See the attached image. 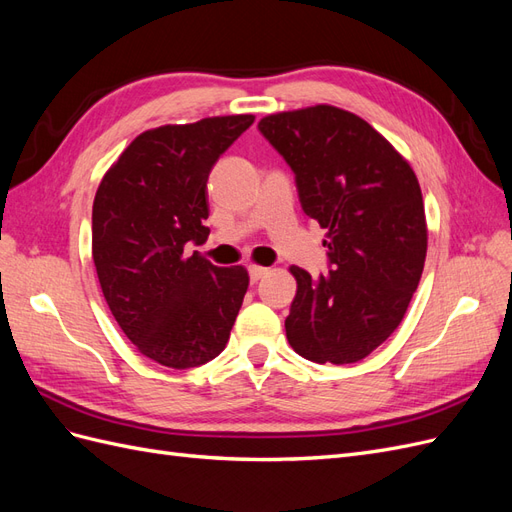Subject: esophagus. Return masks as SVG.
Returning <instances> with one entry per match:
<instances>
[{"label":"esophagus","instance_id":"esophagus-1","mask_svg":"<svg viewBox=\"0 0 512 512\" xmlns=\"http://www.w3.org/2000/svg\"><path fill=\"white\" fill-rule=\"evenodd\" d=\"M247 273H250V280H252V282H258L260 277H265V275L269 273V269L258 267V265H250V267H247Z\"/></svg>","mask_w":512,"mask_h":512}]
</instances>
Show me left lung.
Wrapping results in <instances>:
<instances>
[{"label":"left lung","mask_w":512,"mask_h":512,"mask_svg":"<svg viewBox=\"0 0 512 512\" xmlns=\"http://www.w3.org/2000/svg\"><path fill=\"white\" fill-rule=\"evenodd\" d=\"M258 130L294 173L305 215L329 230V273L290 269L288 342L314 363L361 361L399 327L421 280V185L382 134L342 108L269 115Z\"/></svg>","instance_id":"1"}]
</instances>
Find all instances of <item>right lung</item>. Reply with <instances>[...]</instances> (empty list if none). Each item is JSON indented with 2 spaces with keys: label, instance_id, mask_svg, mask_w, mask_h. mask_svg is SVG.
<instances>
[{
  "label": "right lung",
  "instance_id": "right-lung-1",
  "mask_svg": "<svg viewBox=\"0 0 512 512\" xmlns=\"http://www.w3.org/2000/svg\"><path fill=\"white\" fill-rule=\"evenodd\" d=\"M254 115L200 119L136 136L108 168L91 213V252L104 299L138 352L173 369L215 359L250 277L185 243L209 237L207 179Z\"/></svg>",
  "mask_w": 512,
  "mask_h": 512
}]
</instances>
